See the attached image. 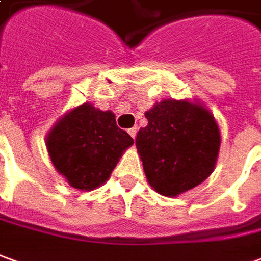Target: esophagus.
Listing matches in <instances>:
<instances>
[{"instance_id": "34e87169", "label": "esophagus", "mask_w": 261, "mask_h": 261, "mask_svg": "<svg viewBox=\"0 0 261 261\" xmlns=\"http://www.w3.org/2000/svg\"><path fill=\"white\" fill-rule=\"evenodd\" d=\"M137 127H133V128H130V130H128V134H130L131 137L133 138H136V136H137Z\"/></svg>"}]
</instances>
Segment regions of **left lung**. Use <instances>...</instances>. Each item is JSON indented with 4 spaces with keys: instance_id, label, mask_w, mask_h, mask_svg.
I'll use <instances>...</instances> for the list:
<instances>
[{
    "instance_id": "8db88e82",
    "label": "left lung",
    "mask_w": 261,
    "mask_h": 261,
    "mask_svg": "<svg viewBox=\"0 0 261 261\" xmlns=\"http://www.w3.org/2000/svg\"><path fill=\"white\" fill-rule=\"evenodd\" d=\"M147 127L136 138L148 184L161 196L177 197L208 178L220 151L216 118L198 101L166 100L145 111Z\"/></svg>"
}]
</instances>
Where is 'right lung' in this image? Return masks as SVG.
<instances>
[{"mask_svg": "<svg viewBox=\"0 0 261 261\" xmlns=\"http://www.w3.org/2000/svg\"><path fill=\"white\" fill-rule=\"evenodd\" d=\"M134 140L117 127L113 111L90 102L67 111L51 127L45 145L53 166L71 187L91 191L111 175Z\"/></svg>", "mask_w": 261, "mask_h": 261, "instance_id": "add662e5", "label": "right lung"}]
</instances>
